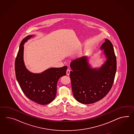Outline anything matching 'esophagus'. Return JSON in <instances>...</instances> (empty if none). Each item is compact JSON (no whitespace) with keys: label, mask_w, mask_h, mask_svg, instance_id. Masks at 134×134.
I'll return each mask as SVG.
<instances>
[{"label":"esophagus","mask_w":134,"mask_h":134,"mask_svg":"<svg viewBox=\"0 0 134 134\" xmlns=\"http://www.w3.org/2000/svg\"><path fill=\"white\" fill-rule=\"evenodd\" d=\"M70 69H68L67 70V71H66V74H67V75H70Z\"/></svg>","instance_id":"1"}]
</instances>
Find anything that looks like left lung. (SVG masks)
Wrapping results in <instances>:
<instances>
[{"instance_id": "obj_1", "label": "left lung", "mask_w": 134, "mask_h": 134, "mask_svg": "<svg viewBox=\"0 0 134 134\" xmlns=\"http://www.w3.org/2000/svg\"><path fill=\"white\" fill-rule=\"evenodd\" d=\"M104 59L103 64L93 67L90 57L84 56L72 61L70 75L72 93L76 101L83 104L94 103L104 97L114 80L117 61L111 42L105 39L100 47Z\"/></svg>"}]
</instances>
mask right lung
Listing matches in <instances>:
<instances>
[{"label":"right lung","mask_w":134,"mask_h":134,"mask_svg":"<svg viewBox=\"0 0 134 134\" xmlns=\"http://www.w3.org/2000/svg\"><path fill=\"white\" fill-rule=\"evenodd\" d=\"M34 35L23 39L15 62L17 80L26 97L37 104H48L52 102L57 93V83L62 76L65 75L67 67L50 68L41 73H33L26 68L24 61L25 43Z\"/></svg>","instance_id":"obj_1"}]
</instances>
